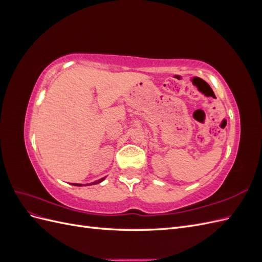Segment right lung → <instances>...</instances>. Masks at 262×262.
<instances>
[{
    "mask_svg": "<svg viewBox=\"0 0 262 262\" xmlns=\"http://www.w3.org/2000/svg\"><path fill=\"white\" fill-rule=\"evenodd\" d=\"M105 178H101V179H99V180H96V181H94V182H92V184H86V185H82V184H73L74 186H91V185H96V184H99V182H101L102 180H104Z\"/></svg>",
    "mask_w": 262,
    "mask_h": 262,
    "instance_id": "1",
    "label": "right lung"
}]
</instances>
